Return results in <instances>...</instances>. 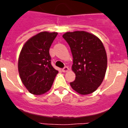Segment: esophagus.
<instances>
[{
  "mask_svg": "<svg viewBox=\"0 0 128 128\" xmlns=\"http://www.w3.org/2000/svg\"><path fill=\"white\" fill-rule=\"evenodd\" d=\"M68 70H69V68H68L67 66H65L64 68H62V72H68Z\"/></svg>",
  "mask_w": 128,
  "mask_h": 128,
  "instance_id": "34e87169",
  "label": "esophagus"
}]
</instances>
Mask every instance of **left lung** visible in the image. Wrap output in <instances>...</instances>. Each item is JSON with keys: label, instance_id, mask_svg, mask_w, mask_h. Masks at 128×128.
<instances>
[{"label": "left lung", "instance_id": "8db88e82", "mask_svg": "<svg viewBox=\"0 0 128 128\" xmlns=\"http://www.w3.org/2000/svg\"><path fill=\"white\" fill-rule=\"evenodd\" d=\"M62 37L70 47L73 56L72 69L76 79L72 89L82 95L89 94L101 85L107 69V55L102 41L85 31L68 32Z\"/></svg>", "mask_w": 128, "mask_h": 128}]
</instances>
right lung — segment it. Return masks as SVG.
Wrapping results in <instances>:
<instances>
[{
    "label": "right lung",
    "mask_w": 128,
    "mask_h": 128,
    "mask_svg": "<svg viewBox=\"0 0 128 128\" xmlns=\"http://www.w3.org/2000/svg\"><path fill=\"white\" fill-rule=\"evenodd\" d=\"M57 32H42L29 39L19 55L18 68L20 79L32 94L40 95L51 88L58 73L51 64L49 54Z\"/></svg>",
    "instance_id": "add662e5"
}]
</instances>
